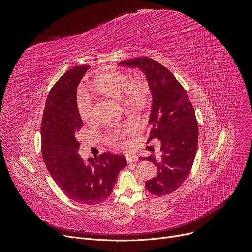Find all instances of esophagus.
<instances>
[{
	"label": "esophagus",
	"mask_w": 252,
	"mask_h": 252,
	"mask_svg": "<svg viewBox=\"0 0 252 252\" xmlns=\"http://www.w3.org/2000/svg\"><path fill=\"white\" fill-rule=\"evenodd\" d=\"M126 161L127 163H133V162H137L139 160V158L137 155H134V154H127L126 155Z\"/></svg>",
	"instance_id": "esophagus-1"
}]
</instances>
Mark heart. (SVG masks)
<instances>
[{
  "mask_svg": "<svg viewBox=\"0 0 252 252\" xmlns=\"http://www.w3.org/2000/svg\"><path fill=\"white\" fill-rule=\"evenodd\" d=\"M94 88L103 94L117 100H125L127 103H139L143 97L142 88L130 82V79L122 72H106L94 78ZM93 100L86 94L81 93L77 97V109L84 121L88 122L93 117ZM137 126L131 123H126L110 126L107 130L106 141L113 147L123 146L126 136L136 131Z\"/></svg>",
  "mask_w": 252,
  "mask_h": 252,
  "instance_id": "obj_1",
  "label": "heart"
}]
</instances>
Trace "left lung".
<instances>
[{"label":"left lung","mask_w":252,"mask_h":252,"mask_svg":"<svg viewBox=\"0 0 252 252\" xmlns=\"http://www.w3.org/2000/svg\"><path fill=\"white\" fill-rule=\"evenodd\" d=\"M118 65L140 68L152 93L149 117L150 135L161 143L160 157H140L157 166L156 177L145 183L147 190L164 196L176 191L189 176L198 145V126L193 106L186 91L175 75L157 61L139 57L118 62Z\"/></svg>","instance_id":"left-lung-1"}]
</instances>
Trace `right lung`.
<instances>
[{"instance_id":"right-lung-1","label":"right lung","mask_w":252,"mask_h":252,"mask_svg":"<svg viewBox=\"0 0 252 252\" xmlns=\"http://www.w3.org/2000/svg\"><path fill=\"white\" fill-rule=\"evenodd\" d=\"M89 65L74 66L50 91L41 126L43 159L51 177L70 199L99 204L110 196L118 173L126 166L124 155L105 152L84 160L78 154L77 131L83 121L76 91Z\"/></svg>"}]
</instances>
